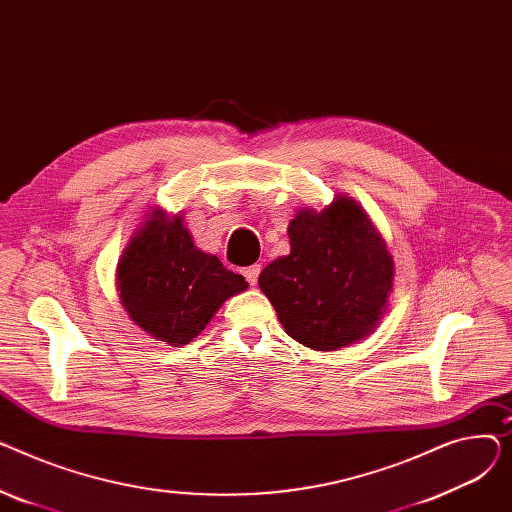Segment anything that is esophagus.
I'll list each match as a JSON object with an SVG mask.
<instances>
[{
    "label": "esophagus",
    "mask_w": 512,
    "mask_h": 512,
    "mask_svg": "<svg viewBox=\"0 0 512 512\" xmlns=\"http://www.w3.org/2000/svg\"><path fill=\"white\" fill-rule=\"evenodd\" d=\"M259 272H261V265H249V267H245V270H242V274H245V278H247V282H249L251 286L257 284Z\"/></svg>",
    "instance_id": "34e87169"
}]
</instances>
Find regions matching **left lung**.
Segmentation results:
<instances>
[{"label":"left lung","instance_id":"8db88e82","mask_svg":"<svg viewBox=\"0 0 512 512\" xmlns=\"http://www.w3.org/2000/svg\"><path fill=\"white\" fill-rule=\"evenodd\" d=\"M290 253L263 267L259 288L286 334L313 351L371 336L390 307L394 259L365 209L338 193L288 224Z\"/></svg>","mask_w":512,"mask_h":512}]
</instances>
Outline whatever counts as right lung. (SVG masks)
I'll return each mask as SVG.
<instances>
[{"label": "right lung", "mask_w": 512, "mask_h": 512, "mask_svg": "<svg viewBox=\"0 0 512 512\" xmlns=\"http://www.w3.org/2000/svg\"><path fill=\"white\" fill-rule=\"evenodd\" d=\"M116 288L128 317L143 332L182 346L249 284L218 257L195 247L182 211L153 207L118 259Z\"/></svg>", "instance_id": "right-lung-1"}]
</instances>
